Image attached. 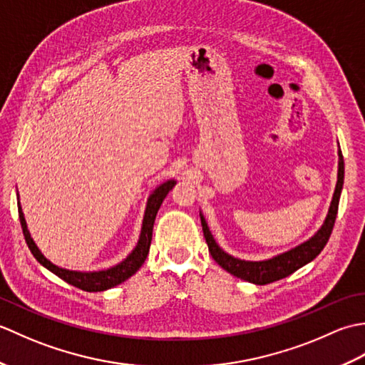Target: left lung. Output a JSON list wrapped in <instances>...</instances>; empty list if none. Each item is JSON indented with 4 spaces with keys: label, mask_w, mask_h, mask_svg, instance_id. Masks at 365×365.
<instances>
[{
    "label": "left lung",
    "mask_w": 365,
    "mask_h": 365,
    "mask_svg": "<svg viewBox=\"0 0 365 365\" xmlns=\"http://www.w3.org/2000/svg\"><path fill=\"white\" fill-rule=\"evenodd\" d=\"M344 174H345L344 157H342V152L339 149L337 183H336L334 195H332L329 212L327 215V220L323 222V226L319 229V232H317L314 237L309 238L307 242L301 243L297 247H293V250L274 255V257L267 259V260H259V262L242 260V259L232 257V255H229L227 252H224L218 246V243L215 242L212 232L207 226L204 215L200 213V222H202L204 237L212 257L221 268L226 269L227 273L243 279V281L257 284V285H265L269 282L279 281V279L290 276L301 267L307 265L309 262H312L317 255L323 251V247L327 246L328 240L331 237V232H332V227H334L336 216L339 210L340 192H342V187H344Z\"/></svg>",
    "instance_id": "left-lung-1"
}]
</instances>
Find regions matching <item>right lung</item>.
Segmentation results:
<instances>
[{"label":"right lung","instance_id":"add662e5","mask_svg":"<svg viewBox=\"0 0 365 365\" xmlns=\"http://www.w3.org/2000/svg\"><path fill=\"white\" fill-rule=\"evenodd\" d=\"M174 185H175V180H168L165 183H161L158 188H155V191L149 196V199H147L141 235H139L136 247L128 254V257L125 260H122L115 267H111L108 269L89 271V273H86V271H72V269L56 267L48 259L43 257V254L38 251L34 240L29 235L25 216H23L21 207L19 202V216H20L23 235H25L26 245L29 247V251L33 252L36 260L41 263V265H43L46 269H50L51 273L63 279V281H66L67 284L78 287V289L84 292H103L108 289H113V287L122 284L123 281H127L128 277L133 276L136 271L141 268L144 260L147 259V254H149V250H150L155 218H157V213L160 210V205L163 204V200H165V197L168 196V192L173 190Z\"/></svg>","mask_w":365,"mask_h":365}]
</instances>
